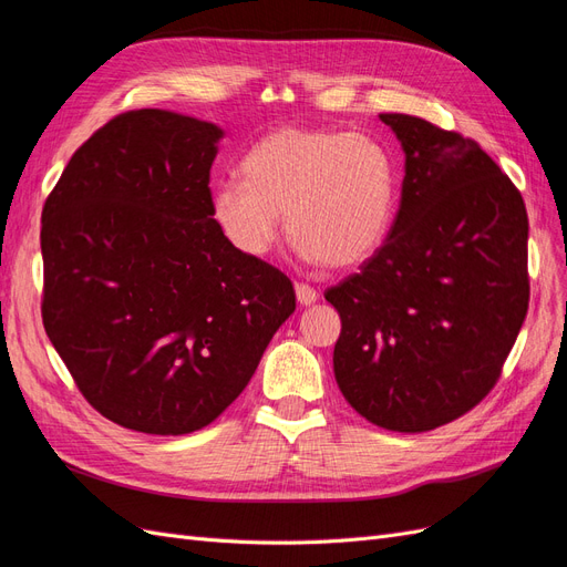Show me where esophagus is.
<instances>
[{
	"label": "esophagus",
	"mask_w": 567,
	"mask_h": 567,
	"mask_svg": "<svg viewBox=\"0 0 567 567\" xmlns=\"http://www.w3.org/2000/svg\"><path fill=\"white\" fill-rule=\"evenodd\" d=\"M296 298H298V302H300L302 307H307V305H315V302L319 300V293H317V290H315L312 286L296 284Z\"/></svg>",
	"instance_id": "34e87169"
}]
</instances>
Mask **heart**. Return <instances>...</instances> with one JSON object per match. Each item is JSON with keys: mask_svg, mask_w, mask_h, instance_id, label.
Masks as SVG:
<instances>
[{"mask_svg": "<svg viewBox=\"0 0 567 567\" xmlns=\"http://www.w3.org/2000/svg\"><path fill=\"white\" fill-rule=\"evenodd\" d=\"M241 179L213 188V215L229 244L265 257L286 229L307 262L338 269L379 250L394 208L390 153L367 134L281 127L257 142Z\"/></svg>", "mask_w": 567, "mask_h": 567, "instance_id": "1", "label": "heart"}]
</instances>
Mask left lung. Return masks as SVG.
<instances>
[{
	"mask_svg": "<svg viewBox=\"0 0 567 567\" xmlns=\"http://www.w3.org/2000/svg\"><path fill=\"white\" fill-rule=\"evenodd\" d=\"M404 151L388 241L326 290L340 315L333 373L373 425L425 433L499 381L527 315L523 196L477 142L381 113Z\"/></svg>",
	"mask_w": 567,
	"mask_h": 567,
	"instance_id": "1",
	"label": "left lung"
}]
</instances>
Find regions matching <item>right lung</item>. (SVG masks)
Masks as SVG:
<instances>
[{"label": "right lung", "instance_id": "1", "mask_svg": "<svg viewBox=\"0 0 567 567\" xmlns=\"http://www.w3.org/2000/svg\"><path fill=\"white\" fill-rule=\"evenodd\" d=\"M217 125L161 109L94 132L42 210V321L101 416L186 435L244 392L296 310L290 279L213 215Z\"/></svg>", "mask_w": 567, "mask_h": 567}]
</instances>
